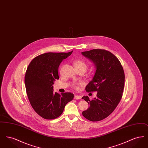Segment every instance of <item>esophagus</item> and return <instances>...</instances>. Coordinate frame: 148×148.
Returning a JSON list of instances; mask_svg holds the SVG:
<instances>
[{
  "label": "esophagus",
  "mask_w": 148,
  "mask_h": 148,
  "mask_svg": "<svg viewBox=\"0 0 148 148\" xmlns=\"http://www.w3.org/2000/svg\"><path fill=\"white\" fill-rule=\"evenodd\" d=\"M81 98H82L81 96H79V95H75V96L74 97V99H80Z\"/></svg>",
  "instance_id": "34e87169"
}]
</instances>
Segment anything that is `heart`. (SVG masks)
Segmentation results:
<instances>
[{
	"label": "heart",
	"mask_w": 148,
	"mask_h": 148,
	"mask_svg": "<svg viewBox=\"0 0 148 148\" xmlns=\"http://www.w3.org/2000/svg\"><path fill=\"white\" fill-rule=\"evenodd\" d=\"M74 65L77 70L83 69L86 71L88 68L87 64L83 60H81L79 59H77L74 61Z\"/></svg>",
	"instance_id": "b5f03b06"
}]
</instances>
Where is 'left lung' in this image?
I'll return each mask as SVG.
<instances>
[{
  "label": "left lung",
  "instance_id": "obj_1",
  "mask_svg": "<svg viewBox=\"0 0 148 148\" xmlns=\"http://www.w3.org/2000/svg\"><path fill=\"white\" fill-rule=\"evenodd\" d=\"M82 54L92 60L96 68L85 90L97 92V97L92 100L88 96L82 97L89 104L82 114L90 121H98L111 114L119 103L124 86V72L119 59L109 51L92 49Z\"/></svg>",
  "mask_w": 148,
  "mask_h": 148
}]
</instances>
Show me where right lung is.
<instances>
[{
	"label": "right lung",
	"instance_id": "1",
	"mask_svg": "<svg viewBox=\"0 0 148 148\" xmlns=\"http://www.w3.org/2000/svg\"><path fill=\"white\" fill-rule=\"evenodd\" d=\"M69 53H47L34 58L25 76V85L30 103L35 112L45 119H54L63 112L65 106L74 98L70 92L53 91L54 81L59 79V66Z\"/></svg>",
	"mask_w": 148,
	"mask_h": 148
}]
</instances>
